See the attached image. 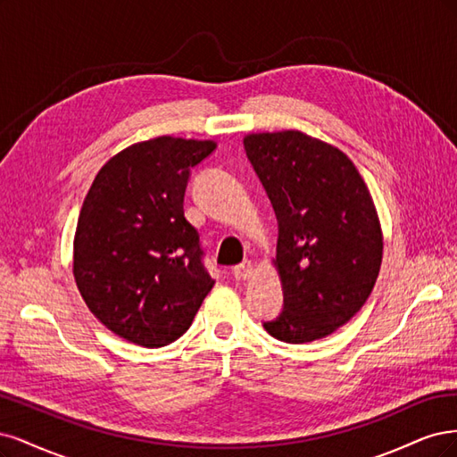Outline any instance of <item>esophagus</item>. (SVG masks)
<instances>
[{"mask_svg":"<svg viewBox=\"0 0 457 457\" xmlns=\"http://www.w3.org/2000/svg\"><path fill=\"white\" fill-rule=\"evenodd\" d=\"M253 270H254L253 262L245 260V262L239 263V266H235V268L231 270V273H233L235 278H237V281H245V278H248L250 275H253Z\"/></svg>","mask_w":457,"mask_h":457,"instance_id":"esophagus-1","label":"esophagus"}]
</instances>
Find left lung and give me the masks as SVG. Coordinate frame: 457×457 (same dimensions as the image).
<instances>
[{"label": "left lung", "mask_w": 457, "mask_h": 457, "mask_svg": "<svg viewBox=\"0 0 457 457\" xmlns=\"http://www.w3.org/2000/svg\"><path fill=\"white\" fill-rule=\"evenodd\" d=\"M245 152L278 224L283 312L263 328L287 344L327 337L370 296L384 256L374 201L353 161L300 130L253 132Z\"/></svg>", "instance_id": "8db88e82"}]
</instances>
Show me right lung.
<instances>
[{"label": "right lung", "mask_w": 457, "mask_h": 457, "mask_svg": "<svg viewBox=\"0 0 457 457\" xmlns=\"http://www.w3.org/2000/svg\"><path fill=\"white\" fill-rule=\"evenodd\" d=\"M214 150V140L137 142L98 170L83 201L73 277L91 313L130 344L179 340L214 287L184 216L189 172Z\"/></svg>", "instance_id": "obj_1"}]
</instances>
